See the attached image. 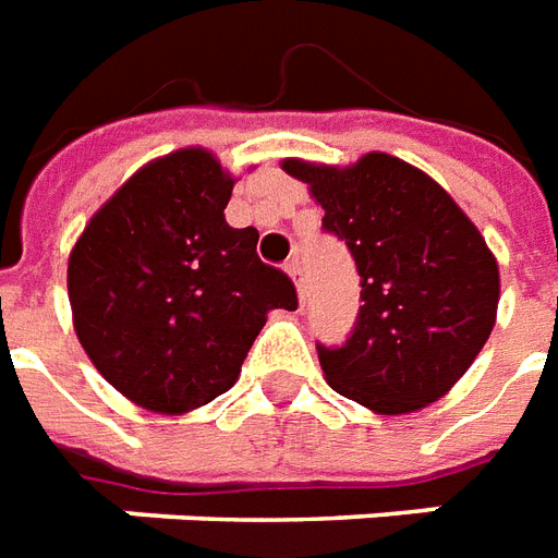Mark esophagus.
<instances>
[{"mask_svg": "<svg viewBox=\"0 0 558 558\" xmlns=\"http://www.w3.org/2000/svg\"><path fill=\"white\" fill-rule=\"evenodd\" d=\"M287 271L295 278V289L298 295H301V301H304V292H307V287H304V269H301V260L298 257H292V260L287 263Z\"/></svg>", "mask_w": 558, "mask_h": 558, "instance_id": "34e87169", "label": "esophagus"}]
</instances>
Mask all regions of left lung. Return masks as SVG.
<instances>
[{
  "instance_id": "obj_1",
  "label": "left lung",
  "mask_w": 558,
  "mask_h": 558,
  "mask_svg": "<svg viewBox=\"0 0 558 558\" xmlns=\"http://www.w3.org/2000/svg\"><path fill=\"white\" fill-rule=\"evenodd\" d=\"M283 172L322 204L360 271V316L342 345H318L330 389L380 415L439 401L495 327L500 275L477 225L430 175L368 151L354 166L289 157Z\"/></svg>"
}]
</instances>
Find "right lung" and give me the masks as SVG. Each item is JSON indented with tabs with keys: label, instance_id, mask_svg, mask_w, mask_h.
<instances>
[{
	"label": "right lung",
	"instance_id": "add662e5",
	"mask_svg": "<svg viewBox=\"0 0 558 558\" xmlns=\"http://www.w3.org/2000/svg\"><path fill=\"white\" fill-rule=\"evenodd\" d=\"M233 178L207 148L131 175L75 242L72 325L105 380L143 410L181 415L228 392L269 310H295L292 280L231 228Z\"/></svg>",
	"mask_w": 558,
	"mask_h": 558
}]
</instances>
